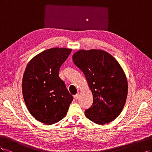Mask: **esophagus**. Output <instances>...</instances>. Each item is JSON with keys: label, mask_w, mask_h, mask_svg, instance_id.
Here are the masks:
<instances>
[{"label": "esophagus", "mask_w": 152, "mask_h": 152, "mask_svg": "<svg viewBox=\"0 0 152 152\" xmlns=\"http://www.w3.org/2000/svg\"><path fill=\"white\" fill-rule=\"evenodd\" d=\"M79 96H80V94H79V93H78V94H77L76 95H75L74 96L75 99V100H77L78 98H79Z\"/></svg>", "instance_id": "esophagus-1"}]
</instances>
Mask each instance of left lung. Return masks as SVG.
Listing matches in <instances>:
<instances>
[{
	"instance_id": "obj_1",
	"label": "left lung",
	"mask_w": 152,
	"mask_h": 152,
	"mask_svg": "<svg viewBox=\"0 0 152 152\" xmlns=\"http://www.w3.org/2000/svg\"><path fill=\"white\" fill-rule=\"evenodd\" d=\"M84 73L93 94V104L85 111L88 119L100 125L114 121L123 109L128 95V81L115 58L103 50H80L72 56Z\"/></svg>"
}]
</instances>
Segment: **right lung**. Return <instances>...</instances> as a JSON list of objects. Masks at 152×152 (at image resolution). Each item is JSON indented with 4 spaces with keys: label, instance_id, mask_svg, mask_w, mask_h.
Wrapping results in <instances>:
<instances>
[{
    "label": "right lung",
    "instance_id": "right-lung-1",
    "mask_svg": "<svg viewBox=\"0 0 152 152\" xmlns=\"http://www.w3.org/2000/svg\"><path fill=\"white\" fill-rule=\"evenodd\" d=\"M71 50L58 47L44 50L29 61L24 71V100L31 115L42 123L52 125L62 119L73 100L58 76Z\"/></svg>",
    "mask_w": 152,
    "mask_h": 152
}]
</instances>
